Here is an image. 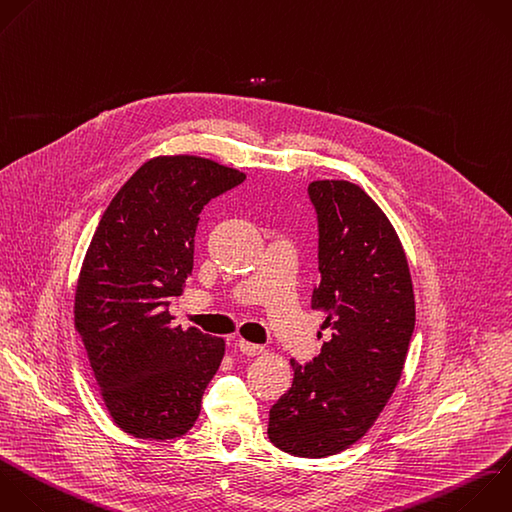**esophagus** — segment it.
<instances>
[{
	"instance_id": "obj_1",
	"label": "esophagus",
	"mask_w": 512,
	"mask_h": 512,
	"mask_svg": "<svg viewBox=\"0 0 512 512\" xmlns=\"http://www.w3.org/2000/svg\"><path fill=\"white\" fill-rule=\"evenodd\" d=\"M238 348L242 350V354H246V356H258V354H262L264 352V346H260V344H252V342H248V340H238Z\"/></svg>"
}]
</instances>
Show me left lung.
Instances as JSON below:
<instances>
[{"label": "left lung", "mask_w": 512, "mask_h": 512, "mask_svg": "<svg viewBox=\"0 0 512 512\" xmlns=\"http://www.w3.org/2000/svg\"><path fill=\"white\" fill-rule=\"evenodd\" d=\"M318 286L312 310L330 340L310 364L290 360L292 388L270 408V442L324 458L358 442L390 400L414 330L402 242L382 208L348 180H316Z\"/></svg>", "instance_id": "left-lung-1"}]
</instances>
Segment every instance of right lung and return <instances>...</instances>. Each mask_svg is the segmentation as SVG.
Instances as JSON below:
<instances>
[{"label": "right lung", "instance_id": "obj_1", "mask_svg": "<svg viewBox=\"0 0 512 512\" xmlns=\"http://www.w3.org/2000/svg\"><path fill=\"white\" fill-rule=\"evenodd\" d=\"M244 178L202 156H156L120 188L92 236L74 326L112 420L136 438L186 434L220 368L226 342L174 326L168 304L192 276L198 214Z\"/></svg>", "mask_w": 512, "mask_h": 512}]
</instances>
